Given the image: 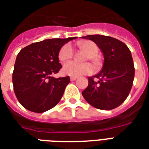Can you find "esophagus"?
Instances as JSON below:
<instances>
[{
    "label": "esophagus",
    "mask_w": 149,
    "mask_h": 149,
    "mask_svg": "<svg viewBox=\"0 0 149 149\" xmlns=\"http://www.w3.org/2000/svg\"><path fill=\"white\" fill-rule=\"evenodd\" d=\"M77 77H70V80L71 81H75L77 79Z\"/></svg>",
    "instance_id": "esophagus-1"
}]
</instances>
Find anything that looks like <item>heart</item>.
Listing matches in <instances>:
<instances>
[{
	"instance_id": "b5f03b06",
	"label": "heart",
	"mask_w": 149,
	"mask_h": 149,
	"mask_svg": "<svg viewBox=\"0 0 149 149\" xmlns=\"http://www.w3.org/2000/svg\"><path fill=\"white\" fill-rule=\"evenodd\" d=\"M79 48L84 50L87 54H85L84 61L89 60L93 62L95 66H99L100 64V58L97 55L98 47L95 42L91 40H84L77 43ZM74 51L71 45L66 44L62 47L59 52V59L62 62H65L72 58ZM93 71L92 64L89 63L78 64L74 61H71L64 64L63 67V73L66 75L71 77H78L90 74Z\"/></svg>"
}]
</instances>
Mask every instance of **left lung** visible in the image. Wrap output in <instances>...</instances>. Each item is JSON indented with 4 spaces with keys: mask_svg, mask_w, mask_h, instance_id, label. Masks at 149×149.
I'll return each instance as SVG.
<instances>
[{
    "mask_svg": "<svg viewBox=\"0 0 149 149\" xmlns=\"http://www.w3.org/2000/svg\"><path fill=\"white\" fill-rule=\"evenodd\" d=\"M81 38L95 42L104 57L102 70L88 78L83 97L97 109H114L124 102L133 85L134 66L131 51L125 43L110 36L88 35ZM94 77L99 81L95 82Z\"/></svg>",
    "mask_w": 149,
    "mask_h": 149,
    "instance_id": "left-lung-1",
    "label": "left lung"
}]
</instances>
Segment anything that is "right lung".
Wrapping results in <instances>:
<instances>
[{
  "instance_id": "right-lung-1",
  "label": "right lung",
  "mask_w": 149,
  "mask_h": 149,
  "mask_svg": "<svg viewBox=\"0 0 149 149\" xmlns=\"http://www.w3.org/2000/svg\"><path fill=\"white\" fill-rule=\"evenodd\" d=\"M77 37L49 39L33 42L17 55L12 74L14 91L21 104L29 111L43 113L56 106L70 82L69 76H52L61 68L59 52Z\"/></svg>"
}]
</instances>
